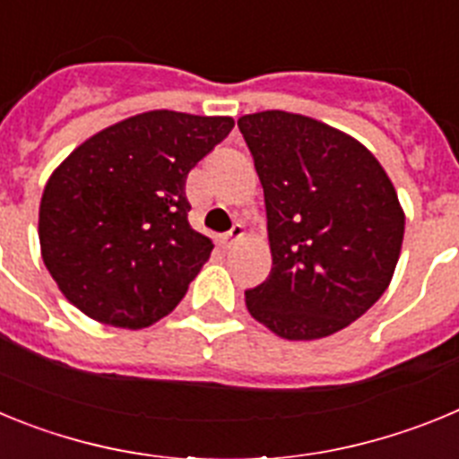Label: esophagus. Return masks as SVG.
Returning a JSON list of instances; mask_svg holds the SVG:
<instances>
[{"label":"esophagus","instance_id":"1","mask_svg":"<svg viewBox=\"0 0 459 459\" xmlns=\"http://www.w3.org/2000/svg\"><path fill=\"white\" fill-rule=\"evenodd\" d=\"M241 237H243V227L238 225V222H234L232 230H230V232H225V234H222V237H221V246H222V248H225V250H227V248H232L234 243H237Z\"/></svg>","mask_w":459,"mask_h":459}]
</instances>
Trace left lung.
Listing matches in <instances>:
<instances>
[{
  "label": "left lung",
  "instance_id": "1",
  "mask_svg": "<svg viewBox=\"0 0 459 459\" xmlns=\"http://www.w3.org/2000/svg\"><path fill=\"white\" fill-rule=\"evenodd\" d=\"M238 131L264 188L273 257L246 306L280 338H326L391 282L404 237L395 188L360 142L310 117L266 109Z\"/></svg>",
  "mask_w": 459,
  "mask_h": 459
}]
</instances>
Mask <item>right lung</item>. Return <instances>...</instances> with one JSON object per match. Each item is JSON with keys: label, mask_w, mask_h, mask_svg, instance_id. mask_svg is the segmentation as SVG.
I'll return each mask as SVG.
<instances>
[{"label": "right lung", "mask_w": 459, "mask_h": 459, "mask_svg": "<svg viewBox=\"0 0 459 459\" xmlns=\"http://www.w3.org/2000/svg\"><path fill=\"white\" fill-rule=\"evenodd\" d=\"M232 128V117L153 109L96 133L52 172L40 253L73 306L121 328L177 307L213 250L188 222L186 179Z\"/></svg>", "instance_id": "1"}]
</instances>
